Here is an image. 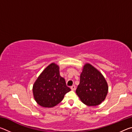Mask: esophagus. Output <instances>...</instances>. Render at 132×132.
I'll return each mask as SVG.
<instances>
[{
    "label": "esophagus",
    "instance_id": "1",
    "mask_svg": "<svg viewBox=\"0 0 132 132\" xmlns=\"http://www.w3.org/2000/svg\"><path fill=\"white\" fill-rule=\"evenodd\" d=\"M71 90H73V91H75L76 90V86H75V85H73L72 86H71Z\"/></svg>",
    "mask_w": 132,
    "mask_h": 132
}]
</instances>
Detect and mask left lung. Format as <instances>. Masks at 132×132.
Here are the masks:
<instances>
[{"mask_svg":"<svg viewBox=\"0 0 132 132\" xmlns=\"http://www.w3.org/2000/svg\"><path fill=\"white\" fill-rule=\"evenodd\" d=\"M108 90V84L101 73L90 64H85L76 91L81 101L88 106L98 105L105 100Z\"/></svg>","mask_w":132,"mask_h":132,"instance_id":"obj_1","label":"left lung"}]
</instances>
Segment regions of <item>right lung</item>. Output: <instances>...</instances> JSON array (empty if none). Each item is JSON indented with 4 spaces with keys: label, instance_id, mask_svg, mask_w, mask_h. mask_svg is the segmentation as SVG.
Masks as SVG:
<instances>
[{
    "label": "right lung",
    "instance_id": "right-lung-1",
    "mask_svg": "<svg viewBox=\"0 0 132 132\" xmlns=\"http://www.w3.org/2000/svg\"><path fill=\"white\" fill-rule=\"evenodd\" d=\"M71 89L59 74V68L51 63L42 71L33 86V94L39 105L51 108L56 105Z\"/></svg>",
    "mask_w": 132,
    "mask_h": 132
}]
</instances>
